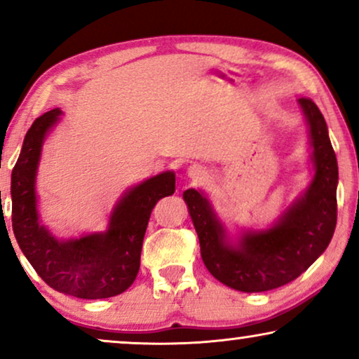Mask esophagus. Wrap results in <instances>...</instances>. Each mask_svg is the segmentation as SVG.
I'll return each instance as SVG.
<instances>
[{"label":"esophagus","instance_id":"34e87169","mask_svg":"<svg viewBox=\"0 0 359 359\" xmlns=\"http://www.w3.org/2000/svg\"><path fill=\"white\" fill-rule=\"evenodd\" d=\"M188 175L193 180H204L205 175H208V171H205L203 166L193 165V166H189V168H188Z\"/></svg>","mask_w":359,"mask_h":359}]
</instances>
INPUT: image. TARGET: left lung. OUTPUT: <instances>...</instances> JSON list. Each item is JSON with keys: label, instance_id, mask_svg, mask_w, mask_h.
<instances>
[{"label": "left lung", "instance_id": "8db88e82", "mask_svg": "<svg viewBox=\"0 0 359 359\" xmlns=\"http://www.w3.org/2000/svg\"><path fill=\"white\" fill-rule=\"evenodd\" d=\"M299 104L311 127L316 176L304 198L286 210L274 227L245 233L233 247L225 242L222 224L215 219L208 199L196 189L183 194L205 268L215 279L237 291H271L294 281L325 252L335 232L337 156L316 102L301 97Z\"/></svg>", "mask_w": 359, "mask_h": 359}]
</instances>
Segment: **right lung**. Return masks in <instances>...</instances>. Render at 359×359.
<instances>
[{
  "label": "right lung",
  "mask_w": 359,
  "mask_h": 359,
  "mask_svg": "<svg viewBox=\"0 0 359 359\" xmlns=\"http://www.w3.org/2000/svg\"><path fill=\"white\" fill-rule=\"evenodd\" d=\"M60 112L52 109L34 121L13 168L14 237L39 276L55 291L80 299L117 296L135 281L150 214L161 198L175 193V175L166 171L130 189L112 212L107 232L58 242L39 225L34 181L43 137Z\"/></svg>",
  "instance_id": "1"
}]
</instances>
